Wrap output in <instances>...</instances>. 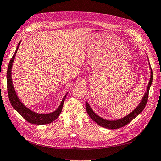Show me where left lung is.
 <instances>
[{
	"instance_id": "8db88e82",
	"label": "left lung",
	"mask_w": 161,
	"mask_h": 161,
	"mask_svg": "<svg viewBox=\"0 0 161 161\" xmlns=\"http://www.w3.org/2000/svg\"><path fill=\"white\" fill-rule=\"evenodd\" d=\"M148 62H149V61H148ZM149 66L151 69V78H150L149 82L148 84L147 92H146L145 94L144 95V96H143V98L142 99L141 102H140V103L139 104V106H137L136 108L132 111V112L130 113L129 115H127V116H125L121 119H115V120H108V119L102 118L100 116L96 115V114L93 112V110L91 108L89 103H87V102H86V112L88 113V115H89L90 118H92L93 121L96 122L98 125H100V126L105 128H108V129H111V130L118 129V128L124 127L125 125H127L128 123H130L132 119H134L137 115H139V114L142 112V110L144 109L146 105H147L148 98V93H149L150 86L152 84V81H153V72H152V69L151 68L150 65Z\"/></svg>"
}]
</instances>
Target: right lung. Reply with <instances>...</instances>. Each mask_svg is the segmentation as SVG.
Segmentation results:
<instances>
[{
	"label": "right lung",
	"mask_w": 161,
	"mask_h": 161,
	"mask_svg": "<svg viewBox=\"0 0 161 161\" xmlns=\"http://www.w3.org/2000/svg\"><path fill=\"white\" fill-rule=\"evenodd\" d=\"M20 43H21V42H19L18 45H17L16 51L14 52L13 56L12 57L8 68L7 88H8V93L9 100L10 101L12 106L14 108V109H15L17 111V113H19L20 115H21L28 122H30V123L35 124V125L49 124L51 123V122L55 120V119L58 118V116L60 115L61 111H62V109H63L64 101H65V99L68 93H66V95L64 96L62 101H61L60 105L59 106V107L58 108L57 110H55L54 112L47 113V114H41V113H35L34 111L29 109L28 108L26 107L25 105L20 101L19 98L17 97L15 90H14V88L13 86V81H12V72H11L12 68H13V63L14 62V58H15L16 53L17 50H18L19 46L20 45Z\"/></svg>",
	"instance_id": "right-lung-1"
}]
</instances>
